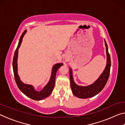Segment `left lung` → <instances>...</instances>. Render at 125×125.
<instances>
[{
    "instance_id": "left-lung-1",
    "label": "left lung",
    "mask_w": 125,
    "mask_h": 125,
    "mask_svg": "<svg viewBox=\"0 0 125 125\" xmlns=\"http://www.w3.org/2000/svg\"><path fill=\"white\" fill-rule=\"evenodd\" d=\"M107 56V63L104 71L94 83L88 86H79L77 85L73 80L72 70L69 69V74H70L71 86L74 95L81 99H86L93 97L99 93H100L104 88L107 80H108L110 72L111 60L110 56L108 52V47L105 40Z\"/></svg>"
}]
</instances>
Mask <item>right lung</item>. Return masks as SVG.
<instances>
[{
    "label": "right lung",
    "mask_w": 125,
    "mask_h": 125,
    "mask_svg": "<svg viewBox=\"0 0 125 125\" xmlns=\"http://www.w3.org/2000/svg\"><path fill=\"white\" fill-rule=\"evenodd\" d=\"M26 32V30H25L24 32L22 33L19 42L18 47H17L15 51L13 61H12V67H13L14 78L19 89L21 91V92L24 93L25 95L33 99V100H41L47 98L51 94L53 89L54 87L55 79H56L57 71L58 68H60L63 65V63H57V64L53 65V67L52 68L51 76L50 81L48 82L47 85L43 88V89L41 91L37 92L35 89L32 85L22 83L21 81L19 76L18 74V62H17V61H18V49L20 47L22 41V38Z\"/></svg>",
    "instance_id": "1"
}]
</instances>
